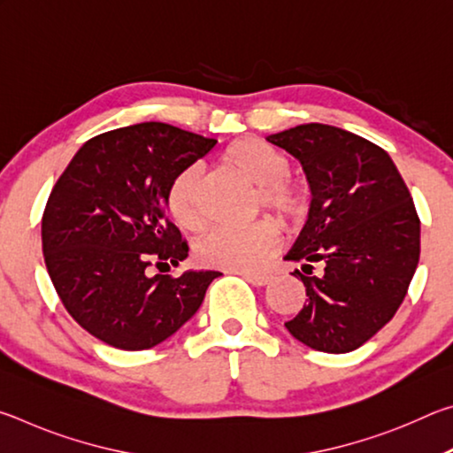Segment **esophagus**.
Wrapping results in <instances>:
<instances>
[{
	"instance_id": "34e87169",
	"label": "esophagus",
	"mask_w": 453,
	"mask_h": 453,
	"mask_svg": "<svg viewBox=\"0 0 453 453\" xmlns=\"http://www.w3.org/2000/svg\"><path fill=\"white\" fill-rule=\"evenodd\" d=\"M237 273H240L242 278L248 280L251 286H256V288H264L272 281V275H267V273H250V272H237Z\"/></svg>"
}]
</instances>
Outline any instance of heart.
I'll return each instance as SVG.
<instances>
[{"mask_svg": "<svg viewBox=\"0 0 453 453\" xmlns=\"http://www.w3.org/2000/svg\"><path fill=\"white\" fill-rule=\"evenodd\" d=\"M229 170L257 186L256 202L286 219H297L305 211V191L289 178V159L283 151L259 137H242L221 153ZM199 167L188 165L173 175L165 189V210L183 232H199L203 216L199 210ZM281 245V234L272 219L250 227L216 229L196 245V259L205 267L234 272H256Z\"/></svg>", "mask_w": 453, "mask_h": 453, "instance_id": "1", "label": "heart"}]
</instances>
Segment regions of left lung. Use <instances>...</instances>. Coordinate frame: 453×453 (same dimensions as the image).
Segmentation results:
<instances>
[{"label":"left lung","instance_id":"left-lung-1","mask_svg":"<svg viewBox=\"0 0 453 453\" xmlns=\"http://www.w3.org/2000/svg\"><path fill=\"white\" fill-rule=\"evenodd\" d=\"M303 165L308 224L286 259L303 264V310L286 321L305 346L354 351L395 316L419 262V218L408 186L380 145L346 129L303 124L273 134ZM325 265L319 276L311 272Z\"/></svg>","mask_w":453,"mask_h":453}]
</instances>
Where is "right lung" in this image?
I'll return each mask as SVG.
<instances>
[{
    "label": "right lung",
    "mask_w": 453,
    "mask_h": 453,
    "mask_svg": "<svg viewBox=\"0 0 453 453\" xmlns=\"http://www.w3.org/2000/svg\"><path fill=\"white\" fill-rule=\"evenodd\" d=\"M216 143L162 121L111 129L83 143L53 186L42 218L45 267L67 313L107 346L162 343L219 275L162 273L189 250L167 219L165 189Z\"/></svg>",
    "instance_id": "add662e5"
}]
</instances>
